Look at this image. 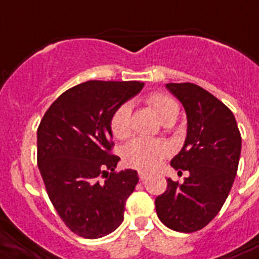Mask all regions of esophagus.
I'll return each instance as SVG.
<instances>
[{
    "instance_id": "1",
    "label": "esophagus",
    "mask_w": 259,
    "mask_h": 259,
    "mask_svg": "<svg viewBox=\"0 0 259 259\" xmlns=\"http://www.w3.org/2000/svg\"><path fill=\"white\" fill-rule=\"evenodd\" d=\"M138 177H140L141 182H143V180L147 179V177H149V174L143 172V171H140V172H138Z\"/></svg>"
}]
</instances>
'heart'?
Wrapping results in <instances>:
<instances>
[{
	"label": "heart",
	"mask_w": 259,
	"mask_h": 259,
	"mask_svg": "<svg viewBox=\"0 0 259 259\" xmlns=\"http://www.w3.org/2000/svg\"><path fill=\"white\" fill-rule=\"evenodd\" d=\"M147 105L156 113L163 123L175 121L179 114V105L170 96L162 93L150 95L146 100ZM130 117L132 108L129 104L119 105L110 118V130L117 140H123L130 134ZM170 154V146L160 140L136 138L130 141L122 149V159L126 166L137 170H154L160 160Z\"/></svg>",
	"instance_id": "1"
}]
</instances>
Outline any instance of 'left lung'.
Wrapping results in <instances>:
<instances>
[{"instance_id": "1", "label": "left lung", "mask_w": 259, "mask_h": 259, "mask_svg": "<svg viewBox=\"0 0 259 259\" xmlns=\"http://www.w3.org/2000/svg\"><path fill=\"white\" fill-rule=\"evenodd\" d=\"M166 87L187 114L186 141L171 166L190 177L183 184L167 179L155 209L167 228L192 233L213 220L229 195L240 162L241 134L232 110L212 93L192 82Z\"/></svg>"}]
</instances>
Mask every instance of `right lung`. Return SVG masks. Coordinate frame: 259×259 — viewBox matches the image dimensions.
<instances>
[{
  "mask_svg": "<svg viewBox=\"0 0 259 259\" xmlns=\"http://www.w3.org/2000/svg\"><path fill=\"white\" fill-rule=\"evenodd\" d=\"M140 81L89 80L51 104L38 127V167L47 195L64 224L95 240L121 225L138 183L136 170L117 172L110 118L143 88Z\"/></svg>",
  "mask_w": 259,
  "mask_h": 259,
  "instance_id": "right-lung-1",
  "label": "right lung"
}]
</instances>
